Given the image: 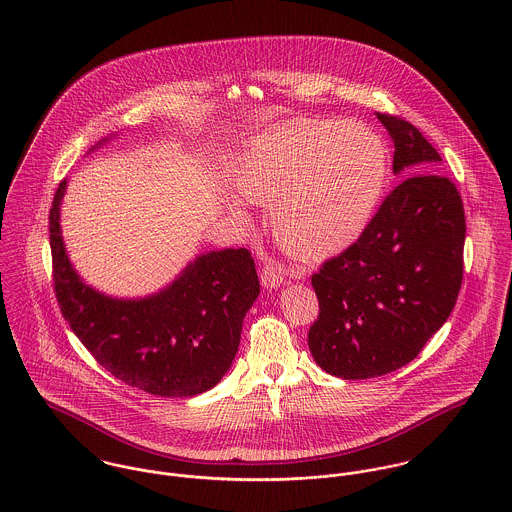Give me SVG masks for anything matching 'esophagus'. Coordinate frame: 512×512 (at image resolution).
Masks as SVG:
<instances>
[{
    "mask_svg": "<svg viewBox=\"0 0 512 512\" xmlns=\"http://www.w3.org/2000/svg\"><path fill=\"white\" fill-rule=\"evenodd\" d=\"M286 278V270H284V264L280 262H266L262 266V272H260V280H262V286L264 288H278Z\"/></svg>",
    "mask_w": 512,
    "mask_h": 512,
    "instance_id": "esophagus-1",
    "label": "esophagus"
}]
</instances>
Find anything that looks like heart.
<instances>
[{"label":"heart","mask_w":512,"mask_h":512,"mask_svg":"<svg viewBox=\"0 0 512 512\" xmlns=\"http://www.w3.org/2000/svg\"><path fill=\"white\" fill-rule=\"evenodd\" d=\"M388 179V147L361 122L307 120L282 126L244 153L236 191L272 205L278 242L301 258H327L365 232ZM230 213L246 211L230 203Z\"/></svg>","instance_id":"1"}]
</instances>
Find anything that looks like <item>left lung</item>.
I'll return each mask as SVG.
<instances>
[{"label":"left lung","mask_w":512,"mask_h":512,"mask_svg":"<svg viewBox=\"0 0 512 512\" xmlns=\"http://www.w3.org/2000/svg\"><path fill=\"white\" fill-rule=\"evenodd\" d=\"M376 118L394 142L392 169L404 181L359 240L311 276L319 317L309 327V351L345 380L414 361L447 321L463 280V203L439 173L436 147L402 118Z\"/></svg>","instance_id":"left-lung-1"}]
</instances>
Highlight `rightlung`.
Returning a JSON list of instances; mask_svg holds the SVG:
<instances>
[{"mask_svg": "<svg viewBox=\"0 0 512 512\" xmlns=\"http://www.w3.org/2000/svg\"><path fill=\"white\" fill-rule=\"evenodd\" d=\"M65 189L67 179L49 215L53 280L63 317L80 343L112 376L147 394L189 398L219 384L238 351L244 315L260 293L250 252L201 254L167 288L147 297L104 295L84 284L69 260L59 224Z\"/></svg>", "mask_w": 512, "mask_h": 512, "instance_id": "1", "label": "right lung"}]
</instances>
